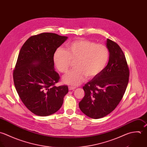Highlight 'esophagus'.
I'll list each match as a JSON object with an SVG mask.
<instances>
[{
  "instance_id": "34e87169",
  "label": "esophagus",
  "mask_w": 147,
  "mask_h": 147,
  "mask_svg": "<svg viewBox=\"0 0 147 147\" xmlns=\"http://www.w3.org/2000/svg\"><path fill=\"white\" fill-rule=\"evenodd\" d=\"M75 88H76L75 87H73V86H69L68 87L69 90H75Z\"/></svg>"
}]
</instances>
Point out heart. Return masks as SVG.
<instances>
[{
    "label": "heart",
    "mask_w": 147,
    "mask_h": 147,
    "mask_svg": "<svg viewBox=\"0 0 147 147\" xmlns=\"http://www.w3.org/2000/svg\"><path fill=\"white\" fill-rule=\"evenodd\" d=\"M67 50L58 48L53 55V61L61 73H67L75 62V68L63 78L64 83L72 86L80 84L85 79L98 75L105 67L109 56L104 45L86 39H76L66 45Z\"/></svg>",
    "instance_id": "heart-1"
}]
</instances>
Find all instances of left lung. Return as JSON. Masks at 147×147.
I'll list each match as a JSON object with an SVG mask.
<instances>
[{
  "label": "left lung",
  "instance_id": "obj_1",
  "mask_svg": "<svg viewBox=\"0 0 147 147\" xmlns=\"http://www.w3.org/2000/svg\"><path fill=\"white\" fill-rule=\"evenodd\" d=\"M109 61L104 69L83 87L85 96L79 102L80 110L97 119L113 111L125 92L129 70L124 53L115 42L107 39Z\"/></svg>",
  "mask_w": 147,
  "mask_h": 147
}]
</instances>
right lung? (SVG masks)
I'll list each match as a JSON object with an SVG mask.
<instances>
[{
  "instance_id": "right-lung-1",
  "label": "right lung",
  "mask_w": 147,
  "mask_h": 147,
  "mask_svg": "<svg viewBox=\"0 0 147 147\" xmlns=\"http://www.w3.org/2000/svg\"><path fill=\"white\" fill-rule=\"evenodd\" d=\"M67 39L45 32L28 38L20 50L13 79L16 90L33 113L47 116L57 112L68 92L67 86L56 87L60 79L54 69L53 55Z\"/></svg>"
}]
</instances>
